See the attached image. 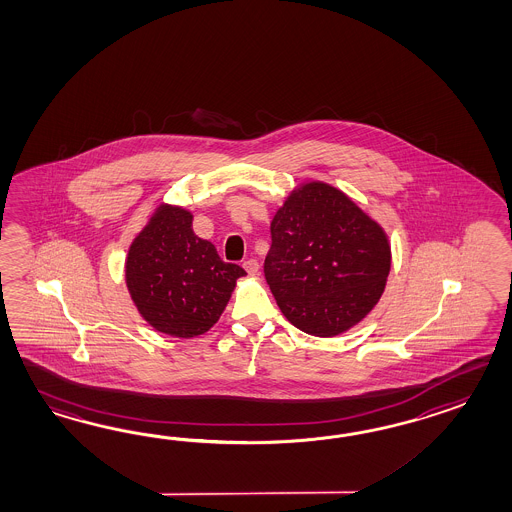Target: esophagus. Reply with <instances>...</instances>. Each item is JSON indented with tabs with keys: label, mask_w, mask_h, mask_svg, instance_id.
<instances>
[{
	"label": "esophagus",
	"mask_w": 512,
	"mask_h": 512,
	"mask_svg": "<svg viewBox=\"0 0 512 512\" xmlns=\"http://www.w3.org/2000/svg\"><path fill=\"white\" fill-rule=\"evenodd\" d=\"M243 269H245L250 276H254V274L258 273V269H260V263L256 262V260H247V262L243 263Z\"/></svg>",
	"instance_id": "1"
}]
</instances>
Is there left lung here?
<instances>
[{"label":"left lung","instance_id":"left-lung-1","mask_svg":"<svg viewBox=\"0 0 512 512\" xmlns=\"http://www.w3.org/2000/svg\"><path fill=\"white\" fill-rule=\"evenodd\" d=\"M263 273L287 321L335 337L378 304L391 271L383 226L345 191L321 180L298 184L271 221Z\"/></svg>","mask_w":512,"mask_h":512}]
</instances>
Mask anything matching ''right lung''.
I'll use <instances>...</instances> for the list:
<instances>
[{
	"instance_id": "1",
	"label": "right lung",
	"mask_w": 512,
	"mask_h": 512,
	"mask_svg": "<svg viewBox=\"0 0 512 512\" xmlns=\"http://www.w3.org/2000/svg\"><path fill=\"white\" fill-rule=\"evenodd\" d=\"M193 214L160 203L129 245L125 284L140 317L156 332L190 339L208 332L225 311L245 271L225 263L193 232Z\"/></svg>"
}]
</instances>
